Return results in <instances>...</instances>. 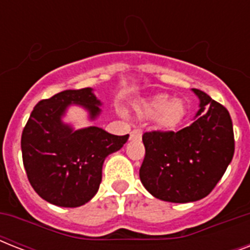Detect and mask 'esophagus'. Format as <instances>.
<instances>
[{
	"label": "esophagus",
	"mask_w": 250,
	"mask_h": 250,
	"mask_svg": "<svg viewBox=\"0 0 250 250\" xmlns=\"http://www.w3.org/2000/svg\"><path fill=\"white\" fill-rule=\"evenodd\" d=\"M131 140H141V131L140 129H133L131 135H129Z\"/></svg>",
	"instance_id": "34e87169"
}]
</instances>
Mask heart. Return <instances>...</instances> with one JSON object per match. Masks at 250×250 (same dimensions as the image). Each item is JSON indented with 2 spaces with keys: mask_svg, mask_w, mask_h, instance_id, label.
Wrapping results in <instances>:
<instances>
[{
  "mask_svg": "<svg viewBox=\"0 0 250 250\" xmlns=\"http://www.w3.org/2000/svg\"><path fill=\"white\" fill-rule=\"evenodd\" d=\"M145 118H154L156 127L161 131H171L178 127L187 115V105L182 98H170L166 93L153 94L137 106Z\"/></svg>",
  "mask_w": 250,
  "mask_h": 250,
  "instance_id": "heart-1",
  "label": "heart"
}]
</instances>
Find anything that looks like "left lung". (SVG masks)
I'll return each instance as SVG.
<instances>
[{"instance_id": "obj_1", "label": "left lung", "mask_w": 250, "mask_h": 250, "mask_svg": "<svg viewBox=\"0 0 250 250\" xmlns=\"http://www.w3.org/2000/svg\"><path fill=\"white\" fill-rule=\"evenodd\" d=\"M193 123L178 132L143 135L145 158L140 180L162 201L187 204L206 197L231 164L235 152L232 121L225 106L200 89Z\"/></svg>"}]
</instances>
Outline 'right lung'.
Instances as JSON below:
<instances>
[{"instance_id": "obj_1", "label": "right lung", "mask_w": 250, "mask_h": 250, "mask_svg": "<svg viewBox=\"0 0 250 250\" xmlns=\"http://www.w3.org/2000/svg\"><path fill=\"white\" fill-rule=\"evenodd\" d=\"M83 107L89 121L101 115L102 102L92 88L67 89L41 100L21 133V156L31 186L45 201L61 208H78L97 193L106 157L127 143L89 125L75 129L63 117L70 106Z\"/></svg>"}]
</instances>
